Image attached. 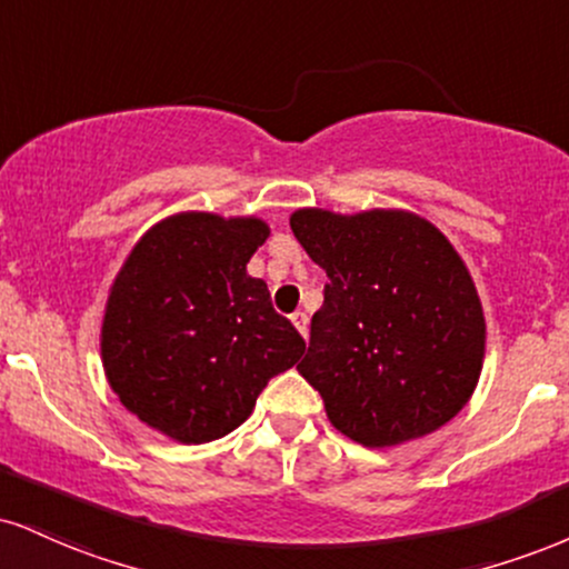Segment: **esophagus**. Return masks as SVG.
<instances>
[{"instance_id":"obj_1","label":"esophagus","mask_w":569,"mask_h":569,"mask_svg":"<svg viewBox=\"0 0 569 569\" xmlns=\"http://www.w3.org/2000/svg\"><path fill=\"white\" fill-rule=\"evenodd\" d=\"M291 323L297 326V331L302 333V337L307 339V323H310V318H307V312H302V310L293 312V315H291Z\"/></svg>"}]
</instances>
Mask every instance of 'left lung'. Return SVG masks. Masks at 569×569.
Masks as SVG:
<instances>
[{
    "label": "left lung",
    "instance_id": "obj_1",
    "mask_svg": "<svg viewBox=\"0 0 569 569\" xmlns=\"http://www.w3.org/2000/svg\"><path fill=\"white\" fill-rule=\"evenodd\" d=\"M291 230L328 276L297 371L333 427L392 448L453 419L480 379L485 315L448 238L400 209H299Z\"/></svg>",
    "mask_w": 569,
    "mask_h": 569
}]
</instances>
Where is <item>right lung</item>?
<instances>
[{
  "mask_svg": "<svg viewBox=\"0 0 569 569\" xmlns=\"http://www.w3.org/2000/svg\"><path fill=\"white\" fill-rule=\"evenodd\" d=\"M270 228L257 217L182 211L137 241L111 286L100 352L129 413L184 445L249 419L305 339L246 272Z\"/></svg>",
  "mask_w": 569,
  "mask_h": 569,
  "instance_id": "obj_1",
  "label": "right lung"
}]
</instances>
